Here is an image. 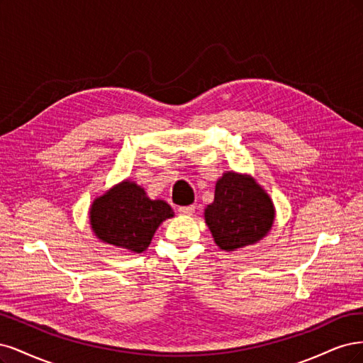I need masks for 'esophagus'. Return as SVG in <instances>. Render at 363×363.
<instances>
[{
  "label": "esophagus",
  "instance_id": "1",
  "mask_svg": "<svg viewBox=\"0 0 363 363\" xmlns=\"http://www.w3.org/2000/svg\"><path fill=\"white\" fill-rule=\"evenodd\" d=\"M179 214H182V216H193L194 214V211H196V206L194 205H189V206H181L179 209Z\"/></svg>",
  "mask_w": 363,
  "mask_h": 363
}]
</instances>
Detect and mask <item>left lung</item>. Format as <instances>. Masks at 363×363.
<instances>
[{
    "mask_svg": "<svg viewBox=\"0 0 363 363\" xmlns=\"http://www.w3.org/2000/svg\"><path fill=\"white\" fill-rule=\"evenodd\" d=\"M274 217L276 209L268 193L250 174L233 170L218 178L214 202L205 208V223L225 252L261 241L272 230Z\"/></svg>",
    "mask_w": 363,
    "mask_h": 363,
    "instance_id": "left-lung-1",
    "label": "left lung"
}]
</instances>
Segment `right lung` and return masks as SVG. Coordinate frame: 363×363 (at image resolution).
<instances>
[{"mask_svg":"<svg viewBox=\"0 0 363 363\" xmlns=\"http://www.w3.org/2000/svg\"><path fill=\"white\" fill-rule=\"evenodd\" d=\"M174 216L161 199L147 197L131 179L113 185L90 205L89 221L96 238L131 253L145 252L162 221Z\"/></svg>","mask_w":363,"mask_h":363,"instance_id":"1","label":"right lung"}]
</instances>
